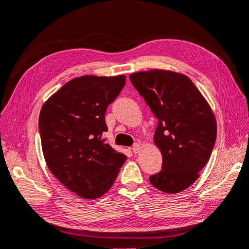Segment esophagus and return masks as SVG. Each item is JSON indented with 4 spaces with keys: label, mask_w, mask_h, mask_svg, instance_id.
I'll list each match as a JSON object with an SVG mask.
<instances>
[{
    "label": "esophagus",
    "mask_w": 249,
    "mask_h": 249,
    "mask_svg": "<svg viewBox=\"0 0 249 249\" xmlns=\"http://www.w3.org/2000/svg\"><path fill=\"white\" fill-rule=\"evenodd\" d=\"M141 150H142V146H141V144L140 143H137V144H134L133 145V148H132V151H133V153H140L141 152Z\"/></svg>",
    "instance_id": "obj_1"
}]
</instances>
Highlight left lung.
Instances as JSON below:
<instances>
[{"instance_id": "1", "label": "left lung", "mask_w": 249, "mask_h": 249, "mask_svg": "<svg viewBox=\"0 0 249 249\" xmlns=\"http://www.w3.org/2000/svg\"><path fill=\"white\" fill-rule=\"evenodd\" d=\"M134 88L159 120L154 144L162 153V170L150 182L175 194L197 180L216 140V119L209 103L189 77L164 69L130 75Z\"/></svg>"}]
</instances>
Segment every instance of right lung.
<instances>
[{
    "label": "right lung",
    "mask_w": 249,
    "mask_h": 249,
    "mask_svg": "<svg viewBox=\"0 0 249 249\" xmlns=\"http://www.w3.org/2000/svg\"><path fill=\"white\" fill-rule=\"evenodd\" d=\"M125 85V76H80L43 105L38 127L45 161L53 175L78 196L107 193L127 156L101 139L108 106Z\"/></svg>",
    "instance_id": "obj_1"
}]
</instances>
